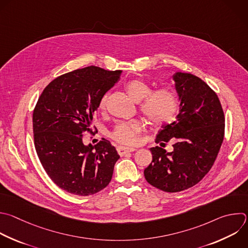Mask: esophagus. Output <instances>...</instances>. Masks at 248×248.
I'll list each match as a JSON object with an SVG mask.
<instances>
[{
  "mask_svg": "<svg viewBox=\"0 0 248 248\" xmlns=\"http://www.w3.org/2000/svg\"><path fill=\"white\" fill-rule=\"evenodd\" d=\"M136 149L134 148H127V147H123V146H119L117 148V151L119 153L120 155H124L125 154L127 153H131V152H134Z\"/></svg>",
  "mask_w": 248,
  "mask_h": 248,
  "instance_id": "34e87169",
  "label": "esophagus"
}]
</instances>
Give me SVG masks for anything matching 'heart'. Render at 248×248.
<instances>
[{
  "instance_id": "obj_1",
  "label": "heart",
  "mask_w": 248,
  "mask_h": 248,
  "mask_svg": "<svg viewBox=\"0 0 248 248\" xmlns=\"http://www.w3.org/2000/svg\"><path fill=\"white\" fill-rule=\"evenodd\" d=\"M125 90L134 101L140 102V110L153 125H161L170 122L178 110L177 93L171 88L163 87L154 90L141 78L130 79ZM107 96L104 95L99 103V108L104 109ZM144 124L139 120L122 122L116 124L111 131L112 139L125 146H133L140 140Z\"/></svg>"
}]
</instances>
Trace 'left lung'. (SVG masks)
<instances>
[{
    "mask_svg": "<svg viewBox=\"0 0 248 248\" xmlns=\"http://www.w3.org/2000/svg\"><path fill=\"white\" fill-rule=\"evenodd\" d=\"M180 100L179 114L171 124L162 125L155 143L166 146L170 139L172 152L151 148L153 160L144 170L152 186L177 193L198 184L211 170L224 139L225 118L215 92L202 78L189 73L173 75Z\"/></svg>",
    "mask_w": 248,
    "mask_h": 248,
    "instance_id": "1",
    "label": "left lung"
}]
</instances>
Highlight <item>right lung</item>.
Masks as SVG:
<instances>
[{
	"mask_svg": "<svg viewBox=\"0 0 248 248\" xmlns=\"http://www.w3.org/2000/svg\"><path fill=\"white\" fill-rule=\"evenodd\" d=\"M121 73L96 66L66 73L49 82L35 106L37 155L53 183L70 194L93 195L112 179L120 158L116 148L105 138L86 146L82 135L93 133L94 113Z\"/></svg>",
	"mask_w": 248,
	"mask_h": 248,
	"instance_id": "obj_1",
	"label": "right lung"
}]
</instances>
